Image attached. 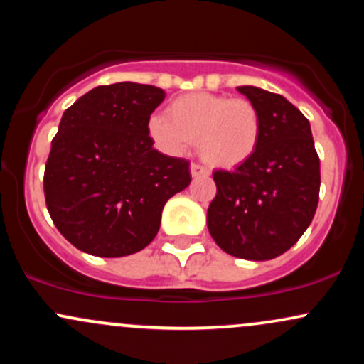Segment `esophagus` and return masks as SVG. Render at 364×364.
<instances>
[{
    "label": "esophagus",
    "mask_w": 364,
    "mask_h": 364,
    "mask_svg": "<svg viewBox=\"0 0 364 364\" xmlns=\"http://www.w3.org/2000/svg\"><path fill=\"white\" fill-rule=\"evenodd\" d=\"M190 173H191V176H193V178L208 176V169H205L203 166H200V164H195V162H191V164H190Z\"/></svg>",
    "instance_id": "34e87169"
}]
</instances>
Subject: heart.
<instances>
[{
  "instance_id": "obj_1",
  "label": "heart",
  "mask_w": 364,
  "mask_h": 364,
  "mask_svg": "<svg viewBox=\"0 0 364 364\" xmlns=\"http://www.w3.org/2000/svg\"><path fill=\"white\" fill-rule=\"evenodd\" d=\"M149 135L162 150L181 154L198 140V152L214 168L232 169L257 152L260 112L246 99L193 92L174 99L166 116H152Z\"/></svg>"
}]
</instances>
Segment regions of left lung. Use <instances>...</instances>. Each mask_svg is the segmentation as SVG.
I'll return each instance as SVG.
<instances>
[{
	"label": "left lung",
	"mask_w": 364,
	"mask_h": 364,
	"mask_svg": "<svg viewBox=\"0 0 364 364\" xmlns=\"http://www.w3.org/2000/svg\"><path fill=\"white\" fill-rule=\"evenodd\" d=\"M262 118L255 156L235 171H215L217 195L207 225L225 253L245 260H272L291 248L318 205L320 159L310 121L274 92L243 85Z\"/></svg>",
	"instance_id": "left-lung-1"
}]
</instances>
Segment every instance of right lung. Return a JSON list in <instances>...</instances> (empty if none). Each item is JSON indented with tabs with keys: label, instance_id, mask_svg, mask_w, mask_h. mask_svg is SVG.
<instances>
[{
	"label": "right lung",
	"instance_id": "right-lung-1",
	"mask_svg": "<svg viewBox=\"0 0 364 364\" xmlns=\"http://www.w3.org/2000/svg\"><path fill=\"white\" fill-rule=\"evenodd\" d=\"M166 92L119 82L99 85L60 121L44 171L46 205L75 248L102 258L144 250L162 208L190 185V162L154 149L149 119Z\"/></svg>",
	"mask_w": 364,
	"mask_h": 364
}]
</instances>
